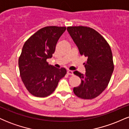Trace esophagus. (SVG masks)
Listing matches in <instances>:
<instances>
[{"label": "esophagus", "instance_id": "esophagus-1", "mask_svg": "<svg viewBox=\"0 0 129 129\" xmlns=\"http://www.w3.org/2000/svg\"><path fill=\"white\" fill-rule=\"evenodd\" d=\"M67 74L69 75H73V72L72 70H68Z\"/></svg>", "mask_w": 129, "mask_h": 129}]
</instances>
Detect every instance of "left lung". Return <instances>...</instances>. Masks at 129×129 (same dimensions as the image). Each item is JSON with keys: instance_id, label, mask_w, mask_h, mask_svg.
Wrapping results in <instances>:
<instances>
[{"instance_id": "1", "label": "left lung", "mask_w": 129, "mask_h": 129, "mask_svg": "<svg viewBox=\"0 0 129 129\" xmlns=\"http://www.w3.org/2000/svg\"><path fill=\"white\" fill-rule=\"evenodd\" d=\"M67 31L78 47L81 55L87 58L85 73L73 72L81 79L73 92L78 97L91 100L106 88L114 70L112 50L106 40L98 32L87 26H68Z\"/></svg>"}]
</instances>
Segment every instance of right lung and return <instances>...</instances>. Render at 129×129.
I'll list each match as a JSON object with an SVG mask.
<instances>
[{
  "instance_id": "1",
  "label": "right lung",
  "mask_w": 129,
  "mask_h": 129,
  "mask_svg": "<svg viewBox=\"0 0 129 129\" xmlns=\"http://www.w3.org/2000/svg\"><path fill=\"white\" fill-rule=\"evenodd\" d=\"M66 29L65 26H45L33 35L23 46L19 58L20 75L33 96H49L66 75V69H57L47 62L52 57L56 44Z\"/></svg>"
}]
</instances>
